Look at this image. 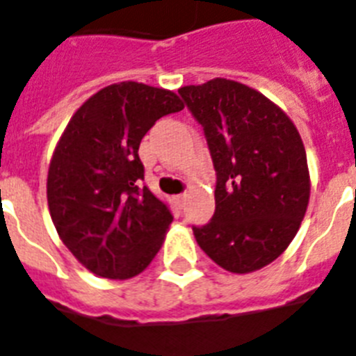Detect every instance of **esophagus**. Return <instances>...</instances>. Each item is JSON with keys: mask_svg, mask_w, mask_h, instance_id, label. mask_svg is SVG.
Wrapping results in <instances>:
<instances>
[{"mask_svg": "<svg viewBox=\"0 0 356 356\" xmlns=\"http://www.w3.org/2000/svg\"><path fill=\"white\" fill-rule=\"evenodd\" d=\"M184 201H186V193H179V195H175V202H177L179 206H183Z\"/></svg>", "mask_w": 356, "mask_h": 356, "instance_id": "obj_1", "label": "esophagus"}]
</instances>
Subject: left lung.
Wrapping results in <instances>:
<instances>
[{
    "label": "left lung",
    "instance_id": "left-lung-1",
    "mask_svg": "<svg viewBox=\"0 0 356 356\" xmlns=\"http://www.w3.org/2000/svg\"><path fill=\"white\" fill-rule=\"evenodd\" d=\"M213 161L215 213L193 226L202 252L232 273L273 262L297 235L309 201L302 139L268 97L229 79L183 86Z\"/></svg>",
    "mask_w": 356,
    "mask_h": 356
}]
</instances>
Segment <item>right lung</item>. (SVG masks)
I'll return each mask as SVG.
<instances>
[{
    "label": "right lung",
    "instance_id": "1",
    "mask_svg": "<svg viewBox=\"0 0 356 356\" xmlns=\"http://www.w3.org/2000/svg\"><path fill=\"white\" fill-rule=\"evenodd\" d=\"M183 106L170 90L119 83L92 95L65 128L47 197L59 237L92 273L132 279L159 252L173 215L141 183L139 145L157 119Z\"/></svg>",
    "mask_w": 356,
    "mask_h": 356
}]
</instances>
